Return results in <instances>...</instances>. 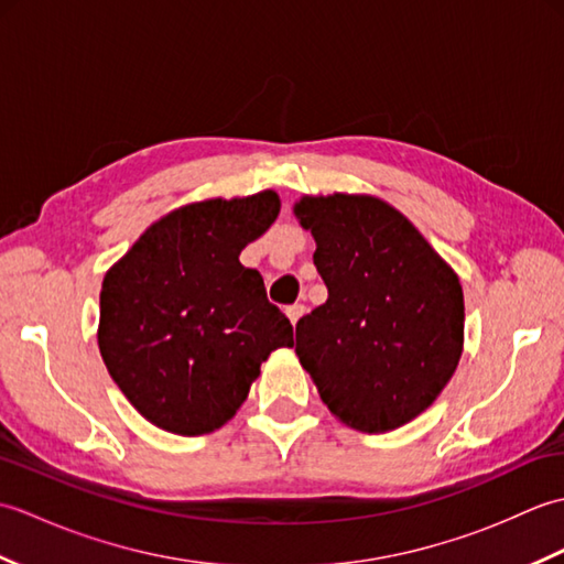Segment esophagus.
I'll return each mask as SVG.
<instances>
[{
    "label": "esophagus",
    "instance_id": "esophagus-1",
    "mask_svg": "<svg viewBox=\"0 0 564 564\" xmlns=\"http://www.w3.org/2000/svg\"><path fill=\"white\" fill-rule=\"evenodd\" d=\"M285 315H289V319L293 322V327H295L297 319H301V317L305 315V305H301V303L289 305V307H285Z\"/></svg>",
    "mask_w": 564,
    "mask_h": 564
}]
</instances>
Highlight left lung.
Returning a JSON list of instances; mask_svg holds the SVG:
<instances>
[{"instance_id": "left-lung-1", "label": "left lung", "mask_w": 564, "mask_h": 564, "mask_svg": "<svg viewBox=\"0 0 564 564\" xmlns=\"http://www.w3.org/2000/svg\"><path fill=\"white\" fill-rule=\"evenodd\" d=\"M327 303L301 317L295 354L329 412L358 431L422 414L463 354V289L416 227L373 196L295 203Z\"/></svg>"}]
</instances>
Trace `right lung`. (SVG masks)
<instances>
[{
    "label": "right lung",
    "instance_id": "1",
    "mask_svg": "<svg viewBox=\"0 0 564 564\" xmlns=\"http://www.w3.org/2000/svg\"><path fill=\"white\" fill-rule=\"evenodd\" d=\"M279 196L213 198L150 225L101 285L99 349L130 404L164 431L200 436L247 400L261 361L293 346L239 251L269 230Z\"/></svg>",
    "mask_w": 564,
    "mask_h": 564
}]
</instances>
